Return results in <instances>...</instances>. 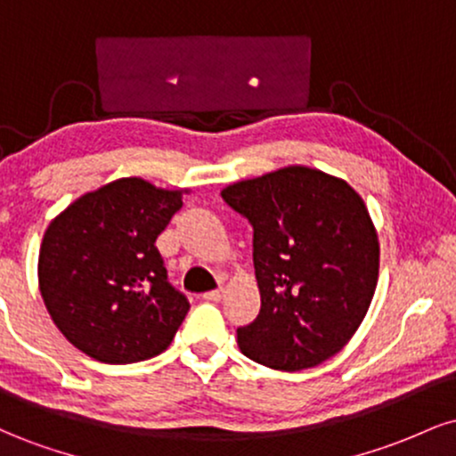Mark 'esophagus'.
<instances>
[{"label": "esophagus", "instance_id": "34e87169", "mask_svg": "<svg viewBox=\"0 0 456 456\" xmlns=\"http://www.w3.org/2000/svg\"><path fill=\"white\" fill-rule=\"evenodd\" d=\"M223 296H224V289H223V287H218V289L208 291V294H203V300H208V302H221Z\"/></svg>", "mask_w": 456, "mask_h": 456}]
</instances>
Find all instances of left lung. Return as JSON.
<instances>
[{"label": "left lung", "instance_id": "left-lung-1", "mask_svg": "<svg viewBox=\"0 0 456 456\" xmlns=\"http://www.w3.org/2000/svg\"><path fill=\"white\" fill-rule=\"evenodd\" d=\"M221 195L253 224L261 308L238 328L242 354L279 370L326 362L354 337L378 287V232L362 197L300 165L235 182Z\"/></svg>", "mask_w": 456, "mask_h": 456}]
</instances>
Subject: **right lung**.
<instances>
[{
	"mask_svg": "<svg viewBox=\"0 0 456 456\" xmlns=\"http://www.w3.org/2000/svg\"><path fill=\"white\" fill-rule=\"evenodd\" d=\"M182 191L122 177L78 197L46 227L38 285L60 332L104 364L154 358L184 322L186 296L167 281L156 238Z\"/></svg>",
	"mask_w": 456,
	"mask_h": 456,
	"instance_id": "add662e5",
	"label": "right lung"
}]
</instances>
